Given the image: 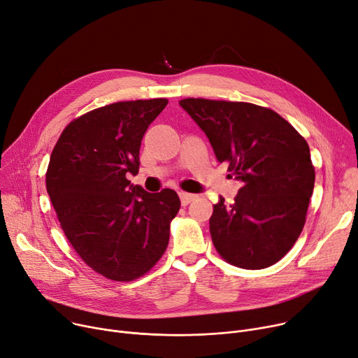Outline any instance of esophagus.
<instances>
[{"label": "esophagus", "instance_id": "1", "mask_svg": "<svg viewBox=\"0 0 358 358\" xmlns=\"http://www.w3.org/2000/svg\"><path fill=\"white\" fill-rule=\"evenodd\" d=\"M179 196H180V202H182V205L191 203L192 201H195V199L198 198L196 195H194V194H187V192H180V194H179Z\"/></svg>", "mask_w": 358, "mask_h": 358}]
</instances>
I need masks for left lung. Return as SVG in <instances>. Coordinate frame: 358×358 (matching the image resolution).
I'll use <instances>...</instances> for the list:
<instances>
[{"label": "left lung", "instance_id": "1", "mask_svg": "<svg viewBox=\"0 0 358 358\" xmlns=\"http://www.w3.org/2000/svg\"><path fill=\"white\" fill-rule=\"evenodd\" d=\"M180 107L243 186L234 203L220 196L209 218L218 255L247 270L278 263L299 238L315 167L306 140L276 111L250 102L185 98Z\"/></svg>", "mask_w": 358, "mask_h": 358}]
</instances>
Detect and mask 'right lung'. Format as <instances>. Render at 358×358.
Listing matches in <instances>:
<instances>
[{"label": "right lung", "mask_w": 358, "mask_h": 358, "mask_svg": "<svg viewBox=\"0 0 358 358\" xmlns=\"http://www.w3.org/2000/svg\"><path fill=\"white\" fill-rule=\"evenodd\" d=\"M166 98L120 101L71 121L53 147L46 189L78 256L115 282L144 276L169 244L180 199L130 185L145 130Z\"/></svg>", "instance_id": "right-lung-1"}]
</instances>
